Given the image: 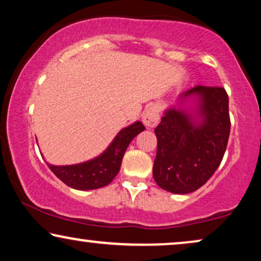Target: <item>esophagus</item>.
Wrapping results in <instances>:
<instances>
[{
	"instance_id": "34e87169",
	"label": "esophagus",
	"mask_w": 261,
	"mask_h": 261,
	"mask_svg": "<svg viewBox=\"0 0 261 261\" xmlns=\"http://www.w3.org/2000/svg\"><path fill=\"white\" fill-rule=\"evenodd\" d=\"M142 122L145 123L146 127L154 128L159 122V112L155 107L148 108L142 115Z\"/></svg>"
}]
</instances>
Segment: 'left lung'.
I'll return each mask as SVG.
<instances>
[{"mask_svg":"<svg viewBox=\"0 0 261 261\" xmlns=\"http://www.w3.org/2000/svg\"><path fill=\"white\" fill-rule=\"evenodd\" d=\"M199 96V126L189 113L166 110L156 126V155L153 178L164 190L173 194L196 191L213 176L222 162L230 133L229 101L221 87L196 85L184 96Z\"/></svg>","mask_w":261,"mask_h":261,"instance_id":"obj_1","label":"left lung"}]
</instances>
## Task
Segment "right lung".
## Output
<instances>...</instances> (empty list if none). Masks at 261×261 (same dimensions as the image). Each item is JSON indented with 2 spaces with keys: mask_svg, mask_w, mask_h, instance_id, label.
I'll return each mask as SVG.
<instances>
[{
  "mask_svg": "<svg viewBox=\"0 0 261 261\" xmlns=\"http://www.w3.org/2000/svg\"><path fill=\"white\" fill-rule=\"evenodd\" d=\"M145 129L141 122L123 128L105 153L90 162L69 166H55L47 164L49 170L63 183L77 190H94L108 185L119 173L121 162L130 141Z\"/></svg>",
  "mask_w": 261,
  "mask_h": 261,
  "instance_id": "1",
  "label": "right lung"
}]
</instances>
